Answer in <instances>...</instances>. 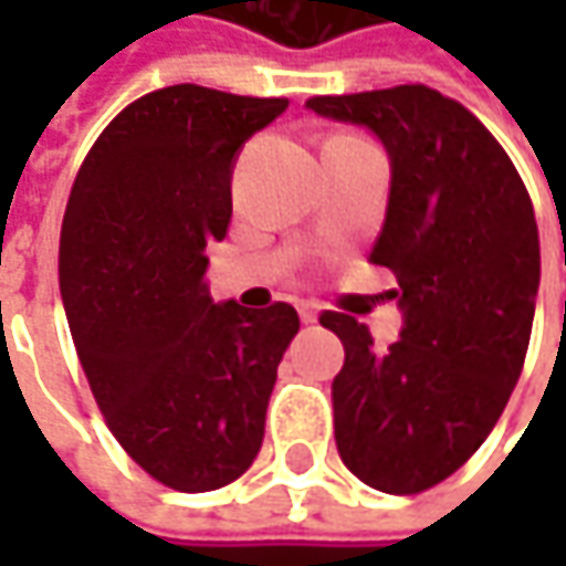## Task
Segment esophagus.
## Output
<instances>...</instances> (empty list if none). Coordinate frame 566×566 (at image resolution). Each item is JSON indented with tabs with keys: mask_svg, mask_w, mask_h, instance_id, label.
Here are the masks:
<instances>
[{
	"mask_svg": "<svg viewBox=\"0 0 566 566\" xmlns=\"http://www.w3.org/2000/svg\"><path fill=\"white\" fill-rule=\"evenodd\" d=\"M317 312H321V305L312 302V298H302V302H298V317H302V324H315Z\"/></svg>",
	"mask_w": 566,
	"mask_h": 566,
	"instance_id": "obj_1",
	"label": "esophagus"
}]
</instances>
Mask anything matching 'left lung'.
<instances>
[{"label":"left lung","instance_id":"1","mask_svg":"<svg viewBox=\"0 0 566 566\" xmlns=\"http://www.w3.org/2000/svg\"><path fill=\"white\" fill-rule=\"evenodd\" d=\"M305 106L368 125L390 154L371 264L400 283V339L378 349L343 312L321 324L346 349L331 387L343 463L371 489L419 494L482 447L520 380L538 293L533 201L497 138L441 91L400 84Z\"/></svg>","mask_w":566,"mask_h":566}]
</instances>
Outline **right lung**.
<instances>
[{
	"mask_svg": "<svg viewBox=\"0 0 566 566\" xmlns=\"http://www.w3.org/2000/svg\"><path fill=\"white\" fill-rule=\"evenodd\" d=\"M286 97L172 84L128 103L87 150L59 239L77 359L122 450L160 485L235 482L264 441L293 305L207 295L210 242L232 217V164Z\"/></svg>",
	"mask_w": 566,
	"mask_h": 566,
	"instance_id": "1",
	"label": "right lung"
}]
</instances>
